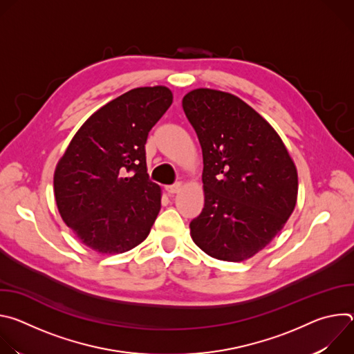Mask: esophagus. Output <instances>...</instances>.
Returning <instances> with one entry per match:
<instances>
[{
	"mask_svg": "<svg viewBox=\"0 0 354 354\" xmlns=\"http://www.w3.org/2000/svg\"><path fill=\"white\" fill-rule=\"evenodd\" d=\"M180 187H182V183L178 182V183H174V185L167 186V192H168L169 194H175V193H178V192L180 190Z\"/></svg>",
	"mask_w": 354,
	"mask_h": 354,
	"instance_id": "obj_1",
	"label": "esophagus"
}]
</instances>
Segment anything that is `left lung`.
Returning <instances> with one entry per match:
<instances>
[{"instance_id":"1","label":"left lung","mask_w":354,"mask_h":354,"mask_svg":"<svg viewBox=\"0 0 354 354\" xmlns=\"http://www.w3.org/2000/svg\"><path fill=\"white\" fill-rule=\"evenodd\" d=\"M182 106L203 151L205 207L190 221L192 239L212 258L245 261L291 216L295 165L274 129L238 96L198 88Z\"/></svg>"}]
</instances>
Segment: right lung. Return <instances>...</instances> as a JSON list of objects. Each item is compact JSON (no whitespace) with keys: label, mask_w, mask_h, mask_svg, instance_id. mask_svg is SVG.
<instances>
[{"label":"right lung","mask_w":354,"mask_h":354,"mask_svg":"<svg viewBox=\"0 0 354 354\" xmlns=\"http://www.w3.org/2000/svg\"><path fill=\"white\" fill-rule=\"evenodd\" d=\"M171 104L167 86L120 95L81 126L59 161L60 216L91 249L123 254L149 234L161 210V189L147 174L145 142Z\"/></svg>","instance_id":"obj_1"}]
</instances>
